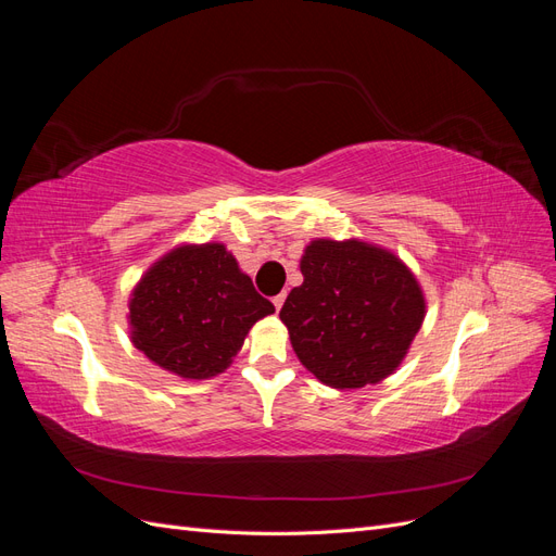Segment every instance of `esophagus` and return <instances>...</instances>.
Instances as JSON below:
<instances>
[{
    "instance_id": "34e87169",
    "label": "esophagus",
    "mask_w": 556,
    "mask_h": 556,
    "mask_svg": "<svg viewBox=\"0 0 556 556\" xmlns=\"http://www.w3.org/2000/svg\"><path fill=\"white\" fill-rule=\"evenodd\" d=\"M282 304H285V292H282V294H278V296H274V306H276V311H280V308H282Z\"/></svg>"
}]
</instances>
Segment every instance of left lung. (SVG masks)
<instances>
[{
	"label": "left lung",
	"instance_id": "left-lung-1",
	"mask_svg": "<svg viewBox=\"0 0 556 556\" xmlns=\"http://www.w3.org/2000/svg\"><path fill=\"white\" fill-rule=\"evenodd\" d=\"M299 268L304 282L280 308L299 362L333 390L392 376L427 315L408 264L362 239H315Z\"/></svg>",
	"mask_w": 556,
	"mask_h": 556
}]
</instances>
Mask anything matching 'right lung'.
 <instances>
[{
	"mask_svg": "<svg viewBox=\"0 0 556 556\" xmlns=\"http://www.w3.org/2000/svg\"><path fill=\"white\" fill-rule=\"evenodd\" d=\"M276 313L225 243H180L129 294V339L185 380L225 374L257 319Z\"/></svg>",
	"mask_w": 556,
	"mask_h": 556,
	"instance_id": "obj_1",
	"label": "right lung"
}]
</instances>
